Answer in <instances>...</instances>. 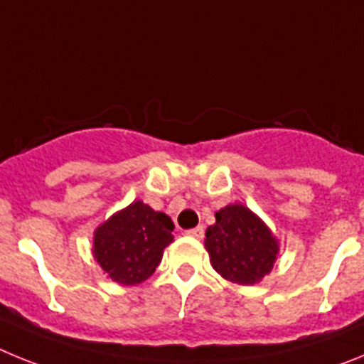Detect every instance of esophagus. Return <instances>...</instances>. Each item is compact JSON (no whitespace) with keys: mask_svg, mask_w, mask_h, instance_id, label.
Here are the masks:
<instances>
[{"mask_svg":"<svg viewBox=\"0 0 364 364\" xmlns=\"http://www.w3.org/2000/svg\"><path fill=\"white\" fill-rule=\"evenodd\" d=\"M186 235H189V237H193V239H202V237H204V226H197V228H193V230H188L186 231Z\"/></svg>","mask_w":364,"mask_h":364,"instance_id":"1","label":"esophagus"}]
</instances>
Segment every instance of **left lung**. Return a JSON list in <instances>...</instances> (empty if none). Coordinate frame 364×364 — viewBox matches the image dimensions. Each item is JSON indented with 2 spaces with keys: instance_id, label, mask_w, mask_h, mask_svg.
Listing matches in <instances>:
<instances>
[{
  "instance_id": "left-lung-1",
  "label": "left lung",
  "mask_w": 364,
  "mask_h": 364,
  "mask_svg": "<svg viewBox=\"0 0 364 364\" xmlns=\"http://www.w3.org/2000/svg\"><path fill=\"white\" fill-rule=\"evenodd\" d=\"M205 231V250L222 277L237 284H255L273 268L277 240L264 222L240 204L226 205Z\"/></svg>"
}]
</instances>
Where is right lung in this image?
<instances>
[{
  "instance_id": "add662e5",
  "label": "right lung",
  "mask_w": 364,
  "mask_h": 364,
  "mask_svg": "<svg viewBox=\"0 0 364 364\" xmlns=\"http://www.w3.org/2000/svg\"><path fill=\"white\" fill-rule=\"evenodd\" d=\"M175 224L166 213L144 202L109 218L95 233V259L112 281L133 286L153 275L166 246L173 242Z\"/></svg>"
}]
</instances>
